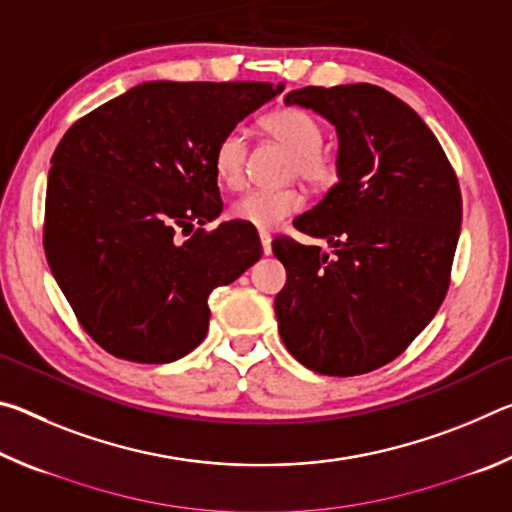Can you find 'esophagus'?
Returning <instances> with one entry per match:
<instances>
[{
    "label": "esophagus",
    "instance_id": "1",
    "mask_svg": "<svg viewBox=\"0 0 512 512\" xmlns=\"http://www.w3.org/2000/svg\"><path fill=\"white\" fill-rule=\"evenodd\" d=\"M259 241H262L264 255H271V253H273V248H271V235H268V232H259Z\"/></svg>",
    "mask_w": 512,
    "mask_h": 512
}]
</instances>
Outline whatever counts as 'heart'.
Instances as JSON below:
<instances>
[{
	"label": "heart",
	"mask_w": 512,
	"mask_h": 512,
	"mask_svg": "<svg viewBox=\"0 0 512 512\" xmlns=\"http://www.w3.org/2000/svg\"><path fill=\"white\" fill-rule=\"evenodd\" d=\"M259 128L266 137L284 146L291 153L289 173L300 178L316 192L339 183L341 167L332 153L323 149V124L300 108H277L259 119ZM248 158V142L239 131H228L214 146V173L223 185L239 187L244 183ZM305 198L298 189H253L237 198L230 207V216L257 230H271L287 216L296 214Z\"/></svg>",
	"instance_id": "b5f03b06"
}]
</instances>
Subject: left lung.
<instances>
[{
	"label": "left lung",
	"mask_w": 512,
	"mask_h": 512,
	"mask_svg": "<svg viewBox=\"0 0 512 512\" xmlns=\"http://www.w3.org/2000/svg\"><path fill=\"white\" fill-rule=\"evenodd\" d=\"M336 126L341 176L293 225L332 246L275 237L287 268L275 296L282 343L329 377L377 370L409 348L447 296L463 201L418 112L370 83L287 94Z\"/></svg>",
	"instance_id": "1"
}]
</instances>
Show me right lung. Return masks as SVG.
Returning a JSON list of instances; mask_svg holds the SVG:
<instances>
[{"mask_svg":"<svg viewBox=\"0 0 512 512\" xmlns=\"http://www.w3.org/2000/svg\"><path fill=\"white\" fill-rule=\"evenodd\" d=\"M282 85L151 81L81 117L47 180L45 255L81 327L112 357L169 363L210 327L207 298L262 257L253 225L214 221V146ZM192 232V230H189Z\"/></svg>","mask_w":512,"mask_h":512,"instance_id":"1","label":"right lung"}]
</instances>
